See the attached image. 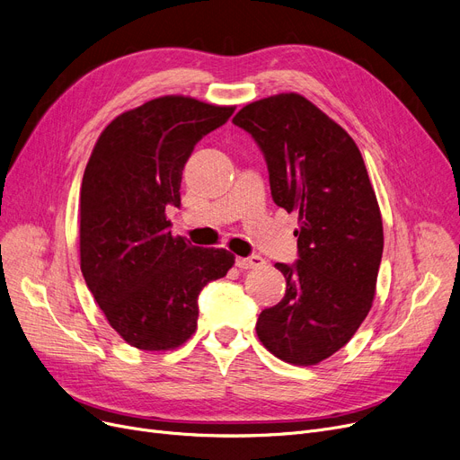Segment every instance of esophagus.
I'll use <instances>...</instances> for the list:
<instances>
[{"label":"esophagus","instance_id":"esophagus-1","mask_svg":"<svg viewBox=\"0 0 460 460\" xmlns=\"http://www.w3.org/2000/svg\"><path fill=\"white\" fill-rule=\"evenodd\" d=\"M236 267L243 270H252V269H261L264 267V259L259 255H252V257H236Z\"/></svg>","mask_w":460,"mask_h":460}]
</instances>
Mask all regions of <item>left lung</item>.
<instances>
[{
    "label": "left lung",
    "instance_id": "left-lung-1",
    "mask_svg": "<svg viewBox=\"0 0 460 460\" xmlns=\"http://www.w3.org/2000/svg\"><path fill=\"white\" fill-rule=\"evenodd\" d=\"M233 123L257 141L272 199L298 212V261L276 262L287 291L261 311L257 335L276 358L317 366L345 347L373 305L384 248L382 216L354 139L298 93L240 110Z\"/></svg>",
    "mask_w": 460,
    "mask_h": 460
}]
</instances>
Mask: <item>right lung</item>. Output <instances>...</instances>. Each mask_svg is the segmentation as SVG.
Wrapping results in <instances>:
<instances>
[{
  "label": "right lung",
  "instance_id": "obj_1",
  "mask_svg": "<svg viewBox=\"0 0 460 460\" xmlns=\"http://www.w3.org/2000/svg\"><path fill=\"white\" fill-rule=\"evenodd\" d=\"M234 106L182 94L117 115L96 139L80 190V269L110 326L139 350H173L198 328L201 288L234 255L198 248L169 231L196 143Z\"/></svg>",
  "mask_w": 460,
  "mask_h": 460
}]
</instances>
